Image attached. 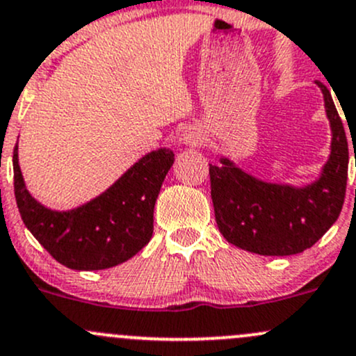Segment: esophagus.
<instances>
[{"instance_id":"obj_1","label":"esophagus","mask_w":356,"mask_h":356,"mask_svg":"<svg viewBox=\"0 0 356 356\" xmlns=\"http://www.w3.org/2000/svg\"><path fill=\"white\" fill-rule=\"evenodd\" d=\"M181 141L188 147H197V145L203 143V134L197 128H188L186 131H182L181 134Z\"/></svg>"}]
</instances>
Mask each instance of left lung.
Instances as JSON below:
<instances>
[{"instance_id":"8db88e82","label":"left lung","mask_w":356,"mask_h":356,"mask_svg":"<svg viewBox=\"0 0 356 356\" xmlns=\"http://www.w3.org/2000/svg\"><path fill=\"white\" fill-rule=\"evenodd\" d=\"M316 85L332 136L316 181L307 186L261 181L227 156L220 165H209L216 225L230 244L261 256H291L312 247L338 220L346 193L348 141L327 87Z\"/></svg>"}]
</instances>
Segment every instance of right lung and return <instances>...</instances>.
I'll return each mask as SVG.
<instances>
[{"label": "right lung", "instance_id": "obj_1", "mask_svg": "<svg viewBox=\"0 0 356 356\" xmlns=\"http://www.w3.org/2000/svg\"><path fill=\"white\" fill-rule=\"evenodd\" d=\"M170 148L141 156L109 189L81 207L58 211L40 204L25 186L13 149L15 197L30 234L58 263L76 271L107 269L131 259L153 235V209L167 172Z\"/></svg>", "mask_w": 356, "mask_h": 356}]
</instances>
